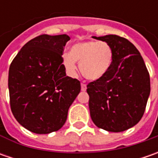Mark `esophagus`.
<instances>
[{
  "label": "esophagus",
  "instance_id": "1",
  "mask_svg": "<svg viewBox=\"0 0 158 158\" xmlns=\"http://www.w3.org/2000/svg\"><path fill=\"white\" fill-rule=\"evenodd\" d=\"M81 89H82V91H85V90H86V89H87L86 84H85V83H82V84H81Z\"/></svg>",
  "mask_w": 158,
  "mask_h": 158
}]
</instances>
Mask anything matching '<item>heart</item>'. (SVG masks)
<instances>
[{"label":"heart","instance_id":"heart-1","mask_svg":"<svg viewBox=\"0 0 158 158\" xmlns=\"http://www.w3.org/2000/svg\"><path fill=\"white\" fill-rule=\"evenodd\" d=\"M114 58L112 46L105 41H83L71 47L70 52L62 56L66 72L75 76L77 71L76 61L82 76L89 80H98L110 70Z\"/></svg>","mask_w":158,"mask_h":158}]
</instances>
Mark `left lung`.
Instances as JSON below:
<instances>
[{
    "label": "left lung",
    "mask_w": 158,
    "mask_h": 158,
    "mask_svg": "<svg viewBox=\"0 0 158 158\" xmlns=\"http://www.w3.org/2000/svg\"><path fill=\"white\" fill-rule=\"evenodd\" d=\"M93 38L109 43L114 58L106 76L87 85L90 117L99 128L122 132L136 125L145 112L150 93L149 71L127 39L118 35Z\"/></svg>",
    "instance_id": "obj_1"
}]
</instances>
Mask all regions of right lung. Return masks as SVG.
Listing matches in <instances>:
<instances>
[{
  "label": "right lung",
  "instance_id": "1",
  "mask_svg": "<svg viewBox=\"0 0 158 158\" xmlns=\"http://www.w3.org/2000/svg\"><path fill=\"white\" fill-rule=\"evenodd\" d=\"M70 38L43 34L22 47L10 64V108L15 119L35 134H49L65 124L69 108L81 90L66 76L62 54Z\"/></svg>",
  "mask_w": 158,
  "mask_h": 158
}]
</instances>
